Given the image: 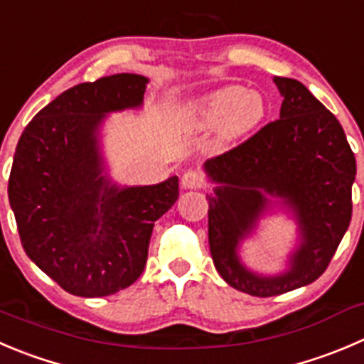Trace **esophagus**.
Listing matches in <instances>:
<instances>
[{
  "mask_svg": "<svg viewBox=\"0 0 364 364\" xmlns=\"http://www.w3.org/2000/svg\"><path fill=\"white\" fill-rule=\"evenodd\" d=\"M200 185H203V176L197 171H186L185 174L181 176V188L193 190L199 188Z\"/></svg>",
  "mask_w": 364,
  "mask_h": 364,
  "instance_id": "obj_1",
  "label": "esophagus"
}]
</instances>
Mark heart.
Segmentation results:
<instances>
[{"label":"heart","instance_id":"1","mask_svg":"<svg viewBox=\"0 0 364 364\" xmlns=\"http://www.w3.org/2000/svg\"><path fill=\"white\" fill-rule=\"evenodd\" d=\"M185 117L196 129L217 128L222 142H238L264 121L267 100L254 88L224 85L186 103Z\"/></svg>","mask_w":364,"mask_h":364}]
</instances>
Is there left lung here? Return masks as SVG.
I'll return each instance as SVG.
<instances>
[{"label": "left lung", "instance_id": "left-lung-1", "mask_svg": "<svg viewBox=\"0 0 364 364\" xmlns=\"http://www.w3.org/2000/svg\"><path fill=\"white\" fill-rule=\"evenodd\" d=\"M283 96L279 119L229 153L204 161L215 185L206 196L215 268L229 287L274 297L311 284L326 272L352 217L355 158L338 119L291 77L274 76ZM281 207L298 224L285 270L263 274L239 256L241 243Z\"/></svg>", "mask_w": 364, "mask_h": 364}]
</instances>
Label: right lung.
<instances>
[{"label": "right lung", "mask_w": 364, "mask_h": 364, "mask_svg": "<svg viewBox=\"0 0 364 364\" xmlns=\"http://www.w3.org/2000/svg\"><path fill=\"white\" fill-rule=\"evenodd\" d=\"M149 80L121 73L80 83L24 128L9 179V200L31 261L69 294L107 297L144 272L154 222L178 200V176L122 186L103 156V126L139 110Z\"/></svg>", "instance_id": "add662e5"}]
</instances>
